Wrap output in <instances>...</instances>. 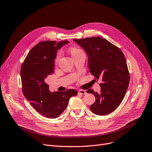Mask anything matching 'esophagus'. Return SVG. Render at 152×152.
Masks as SVG:
<instances>
[{
    "label": "esophagus",
    "instance_id": "obj_1",
    "mask_svg": "<svg viewBox=\"0 0 152 152\" xmlns=\"http://www.w3.org/2000/svg\"><path fill=\"white\" fill-rule=\"evenodd\" d=\"M78 93L79 94V95H85V94L86 93V92L84 90H78Z\"/></svg>",
    "mask_w": 152,
    "mask_h": 152
}]
</instances>
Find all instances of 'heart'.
<instances>
[{"instance_id": "obj_1", "label": "heart", "mask_w": 152, "mask_h": 152, "mask_svg": "<svg viewBox=\"0 0 152 152\" xmlns=\"http://www.w3.org/2000/svg\"><path fill=\"white\" fill-rule=\"evenodd\" d=\"M80 51H82L80 49H79L76 48H71L70 49V52L72 56L74 55V54H77V53H78L79 52H80ZM60 56H61V55H60L59 53L57 55V57H56V63L58 62V61H59V60L60 59Z\"/></svg>"}]
</instances>
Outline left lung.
I'll list each match as a JSON object with an SVG mask.
<instances>
[{
	"instance_id": "1",
	"label": "left lung",
	"mask_w": 152,
	"mask_h": 152,
	"mask_svg": "<svg viewBox=\"0 0 152 152\" xmlns=\"http://www.w3.org/2000/svg\"><path fill=\"white\" fill-rule=\"evenodd\" d=\"M88 56L89 71L99 83L101 92L92 89L86 92L95 95L90 107L94 114L103 115L114 111L123 100L130 80L125 56L121 49L100 37L74 39Z\"/></svg>"
}]
</instances>
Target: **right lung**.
<instances>
[{
    "label": "right lung",
    "mask_w": 152,
    "mask_h": 152,
    "mask_svg": "<svg viewBox=\"0 0 152 152\" xmlns=\"http://www.w3.org/2000/svg\"><path fill=\"white\" fill-rule=\"evenodd\" d=\"M68 41L39 42L29 52L21 67L20 75L25 97L39 113L48 118H56L66 109L70 98L77 91L50 92L46 83L48 75L54 71V60L57 50Z\"/></svg>",
    "instance_id": "1"
}]
</instances>
